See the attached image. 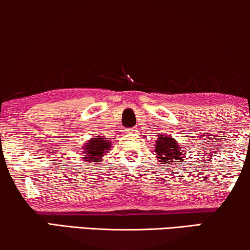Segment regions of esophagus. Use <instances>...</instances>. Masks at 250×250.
<instances>
[{"label": "esophagus", "instance_id": "obj_1", "mask_svg": "<svg viewBox=\"0 0 250 250\" xmlns=\"http://www.w3.org/2000/svg\"><path fill=\"white\" fill-rule=\"evenodd\" d=\"M136 131H137L136 129H126V130H125L126 133H135Z\"/></svg>", "mask_w": 250, "mask_h": 250}]
</instances>
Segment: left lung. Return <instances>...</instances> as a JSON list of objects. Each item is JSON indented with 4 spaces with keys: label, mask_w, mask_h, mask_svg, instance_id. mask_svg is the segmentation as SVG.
<instances>
[{
    "label": "left lung",
    "mask_w": 250,
    "mask_h": 250,
    "mask_svg": "<svg viewBox=\"0 0 250 250\" xmlns=\"http://www.w3.org/2000/svg\"><path fill=\"white\" fill-rule=\"evenodd\" d=\"M155 152L156 160L161 164L167 167H174L177 163H181L186 160L184 147L179 145L174 138L167 135H162L157 138L155 142Z\"/></svg>",
    "instance_id": "1"
}]
</instances>
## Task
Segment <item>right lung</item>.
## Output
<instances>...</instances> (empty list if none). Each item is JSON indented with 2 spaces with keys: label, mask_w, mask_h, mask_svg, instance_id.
Listing matches in <instances>:
<instances>
[{
  "label": "right lung",
  "mask_w": 250,
  "mask_h": 250,
  "mask_svg": "<svg viewBox=\"0 0 250 250\" xmlns=\"http://www.w3.org/2000/svg\"><path fill=\"white\" fill-rule=\"evenodd\" d=\"M112 143L108 138H103V136H96L90 138L88 142L83 146L82 152L83 154L85 162H100L106 154L110 152Z\"/></svg>",
  "instance_id": "obj_1"
}]
</instances>
